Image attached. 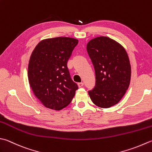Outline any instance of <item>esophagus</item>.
<instances>
[{
	"mask_svg": "<svg viewBox=\"0 0 152 152\" xmlns=\"http://www.w3.org/2000/svg\"><path fill=\"white\" fill-rule=\"evenodd\" d=\"M78 87H82L83 86H84V83L83 82H79V83H78Z\"/></svg>",
	"mask_w": 152,
	"mask_h": 152,
	"instance_id": "esophagus-1",
	"label": "esophagus"
}]
</instances>
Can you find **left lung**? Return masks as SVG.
<instances>
[{
	"mask_svg": "<svg viewBox=\"0 0 152 152\" xmlns=\"http://www.w3.org/2000/svg\"><path fill=\"white\" fill-rule=\"evenodd\" d=\"M87 51L96 80L89 96L99 107H111L119 102L129 88L131 76L129 56L121 45L103 36L89 41Z\"/></svg>",
	"mask_w": 152,
	"mask_h": 152,
	"instance_id": "left-lung-1",
	"label": "left lung"
}]
</instances>
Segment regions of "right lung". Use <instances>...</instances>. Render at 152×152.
I'll return each instance as SVG.
<instances>
[{
    "instance_id": "add662e5",
    "label": "right lung",
    "mask_w": 152,
    "mask_h": 152,
    "mask_svg": "<svg viewBox=\"0 0 152 152\" xmlns=\"http://www.w3.org/2000/svg\"><path fill=\"white\" fill-rule=\"evenodd\" d=\"M78 43V40L70 37L47 39L33 50L28 64L29 83L35 96L47 108H64L78 90L67 66Z\"/></svg>"
}]
</instances>
